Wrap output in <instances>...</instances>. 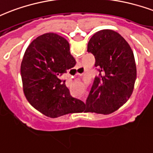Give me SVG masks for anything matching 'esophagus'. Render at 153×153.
Wrapping results in <instances>:
<instances>
[{
	"label": "esophagus",
	"instance_id": "esophagus-1",
	"mask_svg": "<svg viewBox=\"0 0 153 153\" xmlns=\"http://www.w3.org/2000/svg\"><path fill=\"white\" fill-rule=\"evenodd\" d=\"M79 68H81V67H79ZM84 74V73H82V74H80V75H82V74Z\"/></svg>",
	"mask_w": 153,
	"mask_h": 153
}]
</instances>
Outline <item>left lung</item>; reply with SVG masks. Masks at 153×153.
Returning a JSON list of instances; mask_svg holds the SVG:
<instances>
[{"label":"left lung","instance_id":"left-lung-1","mask_svg":"<svg viewBox=\"0 0 153 153\" xmlns=\"http://www.w3.org/2000/svg\"><path fill=\"white\" fill-rule=\"evenodd\" d=\"M87 51L95 56L99 75L95 78L85 112L108 115L118 110L131 96L136 79L132 50L115 31L102 30L90 39Z\"/></svg>","mask_w":153,"mask_h":153}]
</instances>
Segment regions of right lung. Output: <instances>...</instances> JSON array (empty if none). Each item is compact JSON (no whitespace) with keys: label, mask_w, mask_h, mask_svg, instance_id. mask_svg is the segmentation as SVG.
Instances as JSON below:
<instances>
[{"label":"right lung","mask_w":153,"mask_h":153,"mask_svg":"<svg viewBox=\"0 0 153 153\" xmlns=\"http://www.w3.org/2000/svg\"><path fill=\"white\" fill-rule=\"evenodd\" d=\"M75 64L70 44L62 36L47 33L33 41L21 65L23 91L30 104L51 118L79 112L83 102L72 97L61 79Z\"/></svg>","instance_id":"add662e5"}]
</instances>
